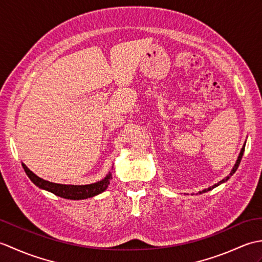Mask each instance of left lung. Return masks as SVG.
<instances>
[{
	"label": "left lung",
	"mask_w": 262,
	"mask_h": 262,
	"mask_svg": "<svg viewBox=\"0 0 262 262\" xmlns=\"http://www.w3.org/2000/svg\"><path fill=\"white\" fill-rule=\"evenodd\" d=\"M244 147H246V144H244L243 145V147H242V149H241V152H240V155H238V158H237V161H236V163H235V165H234V168H233V170L231 171V173H230V176H227L225 179H223L222 181H220V182H217L216 185H214L213 187H209V188H207V189H205V190H203V191H200L199 193H203V192H206V191H209V190H211V189H214L215 187H217V186H220L221 183H223V182H225V181H227L230 179V177L234 173V172L237 170V168H238V164H240V162H241V159H242V157H243V153H244Z\"/></svg>",
	"instance_id": "obj_1"
}]
</instances>
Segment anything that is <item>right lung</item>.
<instances>
[{"instance_id": "obj_1", "label": "right lung", "mask_w": 262, "mask_h": 262, "mask_svg": "<svg viewBox=\"0 0 262 262\" xmlns=\"http://www.w3.org/2000/svg\"><path fill=\"white\" fill-rule=\"evenodd\" d=\"M22 166H24L25 172L27 173V176L29 177V179L35 183L37 187L45 189V190L53 192L54 194H56V196L66 198V199L79 200V199H85V198L96 196V194L101 193L105 190V189H107L111 180V174L109 173L103 180L96 183H91V185H84V186L60 185V183L49 182L41 179V178L37 177L33 172H31L29 169H28L24 163H22Z\"/></svg>"}]
</instances>
